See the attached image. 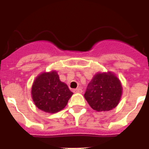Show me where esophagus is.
<instances>
[{"label":"esophagus","instance_id":"esophagus-1","mask_svg":"<svg viewBox=\"0 0 149 149\" xmlns=\"http://www.w3.org/2000/svg\"><path fill=\"white\" fill-rule=\"evenodd\" d=\"M83 92L82 89L81 88H77V89H73V93H81Z\"/></svg>","mask_w":149,"mask_h":149}]
</instances>
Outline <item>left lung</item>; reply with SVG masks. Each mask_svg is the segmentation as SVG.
Segmentation results:
<instances>
[{"instance_id": "8db88e82", "label": "left lung", "mask_w": 149, "mask_h": 149, "mask_svg": "<svg viewBox=\"0 0 149 149\" xmlns=\"http://www.w3.org/2000/svg\"><path fill=\"white\" fill-rule=\"evenodd\" d=\"M122 93V84L114 74L98 73L88 84L84 97L93 110L109 111L118 105Z\"/></svg>"}]
</instances>
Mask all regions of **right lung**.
Returning a JSON list of instances; mask_svg holds the SVG:
<instances>
[{
  "label": "right lung",
  "instance_id": "1",
  "mask_svg": "<svg viewBox=\"0 0 149 149\" xmlns=\"http://www.w3.org/2000/svg\"><path fill=\"white\" fill-rule=\"evenodd\" d=\"M32 98L38 108L55 113L63 110L73 93L61 82L56 71L44 72L38 76L32 86Z\"/></svg>",
  "mask_w": 149,
  "mask_h": 149
}]
</instances>
